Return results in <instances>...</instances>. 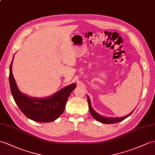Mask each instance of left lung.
Masks as SVG:
<instances>
[{
    "instance_id": "8db88e82",
    "label": "left lung",
    "mask_w": 155,
    "mask_h": 155,
    "mask_svg": "<svg viewBox=\"0 0 155 155\" xmlns=\"http://www.w3.org/2000/svg\"><path fill=\"white\" fill-rule=\"evenodd\" d=\"M87 100H88V106H89V110L90 112H91V115L92 117H94L96 120L98 121L101 123L103 124H114V123H118V122L123 121L125 120V118H127L129 117L130 115L134 112V111L129 114V115H127L126 116L124 117H105L103 116H100V115L98 113H96V111L94 110V109L92 108V107L91 106V100H90L89 97L87 96Z\"/></svg>"
}]
</instances>
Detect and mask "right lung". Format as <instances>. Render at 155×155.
Listing matches in <instances>:
<instances>
[{"label":"right lung","mask_w":155,"mask_h":155,"mask_svg":"<svg viewBox=\"0 0 155 155\" xmlns=\"http://www.w3.org/2000/svg\"><path fill=\"white\" fill-rule=\"evenodd\" d=\"M14 58V57H13ZM12 61L10 66L9 82L13 98L25 116L37 122H51L63 113L67 99L76 88L73 83L45 98H31L21 93L12 73Z\"/></svg>","instance_id":"right-lung-1"}]
</instances>
